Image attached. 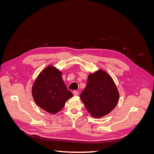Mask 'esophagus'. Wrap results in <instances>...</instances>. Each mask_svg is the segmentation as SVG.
I'll use <instances>...</instances> for the list:
<instances>
[{
  "mask_svg": "<svg viewBox=\"0 0 154 154\" xmlns=\"http://www.w3.org/2000/svg\"><path fill=\"white\" fill-rule=\"evenodd\" d=\"M72 93H73V94H74V96H78V95H79V92L77 91H74L72 92Z\"/></svg>",
  "mask_w": 154,
  "mask_h": 154,
  "instance_id": "obj_1",
  "label": "esophagus"
}]
</instances>
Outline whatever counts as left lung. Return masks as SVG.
Masks as SVG:
<instances>
[{
	"label": "left lung",
	"mask_w": 154,
	"mask_h": 154,
	"mask_svg": "<svg viewBox=\"0 0 154 154\" xmlns=\"http://www.w3.org/2000/svg\"><path fill=\"white\" fill-rule=\"evenodd\" d=\"M80 97L91 116L100 118L115 108L119 92L112 78L99 70L88 75L87 86Z\"/></svg>",
	"instance_id": "left-lung-1"
}]
</instances>
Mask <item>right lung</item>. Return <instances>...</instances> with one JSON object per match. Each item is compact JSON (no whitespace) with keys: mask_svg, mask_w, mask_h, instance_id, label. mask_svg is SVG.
Instances as JSON below:
<instances>
[{"mask_svg":"<svg viewBox=\"0 0 154 154\" xmlns=\"http://www.w3.org/2000/svg\"><path fill=\"white\" fill-rule=\"evenodd\" d=\"M32 95L40 108L51 114L60 111L72 93L67 89L62 72L53 66L42 71L32 88Z\"/></svg>","mask_w":154,"mask_h":154,"instance_id":"add662e5","label":"right lung"}]
</instances>
